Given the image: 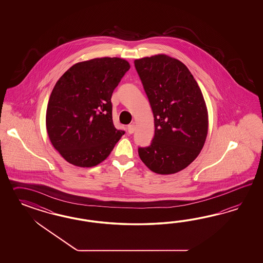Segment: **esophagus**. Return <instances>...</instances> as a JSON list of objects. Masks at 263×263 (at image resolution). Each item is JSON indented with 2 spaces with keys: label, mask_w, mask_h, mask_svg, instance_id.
<instances>
[{
  "label": "esophagus",
  "mask_w": 263,
  "mask_h": 263,
  "mask_svg": "<svg viewBox=\"0 0 263 263\" xmlns=\"http://www.w3.org/2000/svg\"><path fill=\"white\" fill-rule=\"evenodd\" d=\"M134 131H135V125H134V124H130V125H128V134H133V133H134Z\"/></svg>",
  "instance_id": "esophagus-1"
}]
</instances>
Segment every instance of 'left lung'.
<instances>
[{"mask_svg":"<svg viewBox=\"0 0 263 263\" xmlns=\"http://www.w3.org/2000/svg\"><path fill=\"white\" fill-rule=\"evenodd\" d=\"M154 117L151 145L139 147L144 165L159 175H172L198 157L206 140L208 114L201 90L180 61L167 55L135 60Z\"/></svg>","mask_w":263,"mask_h":263,"instance_id":"1","label":"left lung"}]
</instances>
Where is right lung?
<instances>
[{"mask_svg":"<svg viewBox=\"0 0 263 263\" xmlns=\"http://www.w3.org/2000/svg\"><path fill=\"white\" fill-rule=\"evenodd\" d=\"M129 68L123 59L97 58L72 65L57 82L46 128L53 146L68 163L95 167L124 135L112 123L111 98Z\"/></svg>","mask_w":263,"mask_h":263,"instance_id":"1","label":"right lung"}]
</instances>
